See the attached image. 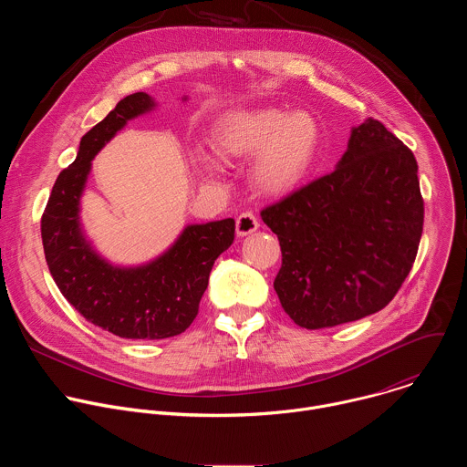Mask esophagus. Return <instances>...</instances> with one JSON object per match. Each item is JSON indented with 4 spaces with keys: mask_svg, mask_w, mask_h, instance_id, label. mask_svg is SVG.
Here are the masks:
<instances>
[{
    "mask_svg": "<svg viewBox=\"0 0 467 467\" xmlns=\"http://www.w3.org/2000/svg\"><path fill=\"white\" fill-rule=\"evenodd\" d=\"M260 227L258 218L253 213H244L236 218V234L238 236H247L251 233H254Z\"/></svg>",
    "mask_w": 467,
    "mask_h": 467,
    "instance_id": "esophagus-1",
    "label": "esophagus"
}]
</instances>
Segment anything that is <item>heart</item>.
Listing matches in <instances>:
<instances>
[{"mask_svg":"<svg viewBox=\"0 0 467 467\" xmlns=\"http://www.w3.org/2000/svg\"><path fill=\"white\" fill-rule=\"evenodd\" d=\"M211 140L222 159L256 157L254 184L268 195H286L310 175L321 150V127L308 112L264 107L222 116L213 125ZM192 162L207 177L220 171L218 159L203 150H193Z\"/></svg>","mask_w":467,"mask_h":467,"instance_id":"obj_1","label":"heart"}]
</instances>
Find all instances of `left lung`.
Here are the masks:
<instances>
[{
	"instance_id": "1",
	"label": "left lung",
	"mask_w": 467,
	"mask_h": 467,
	"mask_svg": "<svg viewBox=\"0 0 467 467\" xmlns=\"http://www.w3.org/2000/svg\"><path fill=\"white\" fill-rule=\"evenodd\" d=\"M283 265L274 288L303 328L384 308L412 270L423 233L414 153L377 119L351 129L337 170L264 209Z\"/></svg>"
}]
</instances>
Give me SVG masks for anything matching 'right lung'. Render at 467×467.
<instances>
[{
  "instance_id": "right-lung-1",
  "label": "right lung",
  "mask_w": 467,
  "mask_h": 467,
  "mask_svg": "<svg viewBox=\"0 0 467 467\" xmlns=\"http://www.w3.org/2000/svg\"><path fill=\"white\" fill-rule=\"evenodd\" d=\"M155 107L146 92L118 101L81 139L76 161L58 173L42 216L44 254L60 294L90 323L127 340H162L184 332L197 316L214 260L234 240L233 218L190 223L159 256L119 265L87 236L81 197L94 157L127 121Z\"/></svg>"
}]
</instances>
